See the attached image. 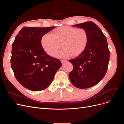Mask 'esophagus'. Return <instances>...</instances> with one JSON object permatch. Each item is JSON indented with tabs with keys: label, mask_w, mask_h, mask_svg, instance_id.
Returning <instances> with one entry per match:
<instances>
[{
	"label": "esophagus",
	"mask_w": 124,
	"mask_h": 124,
	"mask_svg": "<svg viewBox=\"0 0 124 124\" xmlns=\"http://www.w3.org/2000/svg\"><path fill=\"white\" fill-rule=\"evenodd\" d=\"M61 62H62V63H65V62H67V61H66V60H61Z\"/></svg>",
	"instance_id": "34e87169"
}]
</instances>
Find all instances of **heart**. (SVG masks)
Instances as JSON below:
<instances>
[{
  "label": "heart",
  "mask_w": 124,
  "mask_h": 124,
  "mask_svg": "<svg viewBox=\"0 0 124 124\" xmlns=\"http://www.w3.org/2000/svg\"><path fill=\"white\" fill-rule=\"evenodd\" d=\"M88 41V33L84 29L63 26L54 30L51 34L44 35L41 44L44 51L52 57L57 56L62 44L64 48L59 56L66 57L81 55L86 49Z\"/></svg>",
  "instance_id": "b5f03b06"
}]
</instances>
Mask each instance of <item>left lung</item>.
<instances>
[{
  "label": "left lung",
  "mask_w": 124,
  "mask_h": 124,
  "mask_svg": "<svg viewBox=\"0 0 124 124\" xmlns=\"http://www.w3.org/2000/svg\"><path fill=\"white\" fill-rule=\"evenodd\" d=\"M84 29L88 36L86 49L77 57L69 61L73 66L69 73L72 84L78 88L96 85L106 74L110 60L106 37L95 23L86 22L73 25Z\"/></svg>",
  "instance_id": "obj_1"
}]
</instances>
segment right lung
I'll use <instances>...</instances> for the list:
<instances>
[{
	"mask_svg": "<svg viewBox=\"0 0 124 124\" xmlns=\"http://www.w3.org/2000/svg\"><path fill=\"white\" fill-rule=\"evenodd\" d=\"M55 28L24 27L12 44L11 65L14 76L31 91L46 88L62 66L61 61L46 54L41 44L42 37Z\"/></svg>",
	"mask_w": 124,
	"mask_h": 124,
	"instance_id": "add662e5",
	"label": "right lung"
}]
</instances>
